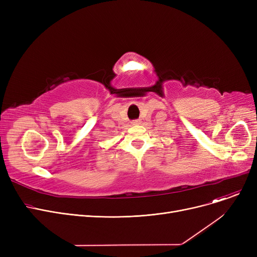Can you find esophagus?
Instances as JSON below:
<instances>
[{"instance_id":"1","label":"esophagus","mask_w":257,"mask_h":257,"mask_svg":"<svg viewBox=\"0 0 257 257\" xmlns=\"http://www.w3.org/2000/svg\"><path fill=\"white\" fill-rule=\"evenodd\" d=\"M132 125H140L141 124V120L140 119H134L131 121Z\"/></svg>"}]
</instances>
